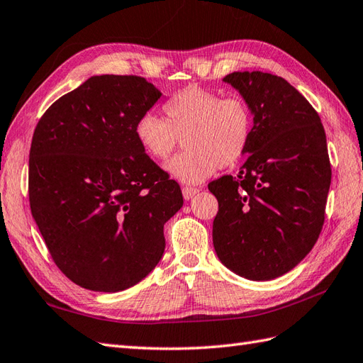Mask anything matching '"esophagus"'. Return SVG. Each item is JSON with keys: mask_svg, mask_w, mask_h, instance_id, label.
<instances>
[{"mask_svg": "<svg viewBox=\"0 0 363 363\" xmlns=\"http://www.w3.org/2000/svg\"><path fill=\"white\" fill-rule=\"evenodd\" d=\"M196 193H199L198 189H193V187H184L182 189V196L185 201H190L193 196L196 195Z\"/></svg>", "mask_w": 363, "mask_h": 363, "instance_id": "esophagus-1", "label": "esophagus"}]
</instances>
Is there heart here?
Masks as SVG:
<instances>
[{
	"mask_svg": "<svg viewBox=\"0 0 363 363\" xmlns=\"http://www.w3.org/2000/svg\"><path fill=\"white\" fill-rule=\"evenodd\" d=\"M167 121L145 113L134 126L142 150L164 161L184 140L185 151L165 164V172L184 184H201L216 168H229L246 153L252 136V113L241 97H221L191 86L164 105Z\"/></svg>",
	"mask_w": 363,
	"mask_h": 363,
	"instance_id": "1",
	"label": "heart"
}]
</instances>
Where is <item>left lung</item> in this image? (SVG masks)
<instances>
[{"mask_svg":"<svg viewBox=\"0 0 363 363\" xmlns=\"http://www.w3.org/2000/svg\"><path fill=\"white\" fill-rule=\"evenodd\" d=\"M254 117L238 178L208 184L218 199L213 247L221 263L254 281L274 280L305 258L322 232L331 185L326 134L291 83L261 71L232 72Z\"/></svg>","mask_w":363,"mask_h":363,"instance_id":"8db88e82","label":"left lung"}]
</instances>
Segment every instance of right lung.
<instances>
[{
    "mask_svg": "<svg viewBox=\"0 0 363 363\" xmlns=\"http://www.w3.org/2000/svg\"><path fill=\"white\" fill-rule=\"evenodd\" d=\"M161 96L136 75H94L33 131L30 212L58 269L82 288L128 289L164 255V224L182 193L134 134Z\"/></svg>",
    "mask_w": 363,
    "mask_h": 363,
    "instance_id": "add662e5",
    "label": "right lung"
}]
</instances>
